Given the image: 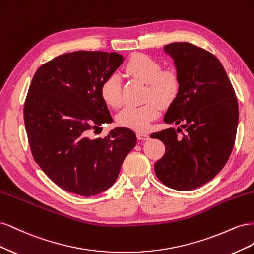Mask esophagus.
Segmentation results:
<instances>
[{
	"label": "esophagus",
	"instance_id": "obj_1",
	"mask_svg": "<svg viewBox=\"0 0 254 254\" xmlns=\"http://www.w3.org/2000/svg\"><path fill=\"white\" fill-rule=\"evenodd\" d=\"M136 137L139 140H148L149 139V135L147 133H144V132H137L136 133Z\"/></svg>",
	"mask_w": 254,
	"mask_h": 254
}]
</instances>
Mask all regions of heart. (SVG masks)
Instances as JSON below:
<instances>
[{"mask_svg":"<svg viewBox=\"0 0 254 254\" xmlns=\"http://www.w3.org/2000/svg\"><path fill=\"white\" fill-rule=\"evenodd\" d=\"M130 77L147 83L145 101L142 106H129L123 109L118 117L119 124L123 127L143 131L156 120L161 112V105H172L180 93L181 81L179 74L173 68L162 70V65L156 59L146 54H133L124 66ZM101 95L104 102L119 108L123 103L121 79L117 74H111L101 86Z\"/></svg>","mask_w":254,"mask_h":254,"instance_id":"obj_1","label":"heart"}]
</instances>
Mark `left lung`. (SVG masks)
<instances>
[{
  "label": "left lung",
  "instance_id": "1",
  "mask_svg": "<svg viewBox=\"0 0 254 254\" xmlns=\"http://www.w3.org/2000/svg\"><path fill=\"white\" fill-rule=\"evenodd\" d=\"M164 51L174 59L181 81L164 122L180 128L150 134L165 145L155 172L166 187L190 190L226 165L235 142L238 103L224 66L212 53L189 42L170 43Z\"/></svg>",
  "mask_w": 254,
  "mask_h": 254
}]
</instances>
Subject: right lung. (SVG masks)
Listing matches in <instances>:
<instances>
[{"label":"right lung","mask_w":254,"mask_h":254,"mask_svg":"<svg viewBox=\"0 0 254 254\" xmlns=\"http://www.w3.org/2000/svg\"><path fill=\"white\" fill-rule=\"evenodd\" d=\"M123 59L114 52L64 54L38 68L29 86L24 123L30 150L45 175L70 193L90 197L109 189L136 144L124 127L104 139L88 135L113 121L101 86Z\"/></svg>","instance_id":"add662e5"}]
</instances>
